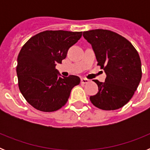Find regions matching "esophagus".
<instances>
[{
    "label": "esophagus",
    "instance_id": "esophagus-1",
    "mask_svg": "<svg viewBox=\"0 0 150 150\" xmlns=\"http://www.w3.org/2000/svg\"><path fill=\"white\" fill-rule=\"evenodd\" d=\"M88 82H89V80H88V79H86V78H82L81 79L82 84H86V83H88Z\"/></svg>",
    "mask_w": 150,
    "mask_h": 150
}]
</instances>
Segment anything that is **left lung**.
I'll list each match as a JSON object with an SVG mask.
<instances>
[{"instance_id":"8db88e82","label":"left lung","mask_w":150,"mask_h":150,"mask_svg":"<svg viewBox=\"0 0 150 150\" xmlns=\"http://www.w3.org/2000/svg\"><path fill=\"white\" fill-rule=\"evenodd\" d=\"M83 37L91 45L98 65L107 75L104 83L95 80L99 91L90 96V100L104 110L120 109L131 100L141 79L138 52L128 40L111 30H88Z\"/></svg>"}]
</instances>
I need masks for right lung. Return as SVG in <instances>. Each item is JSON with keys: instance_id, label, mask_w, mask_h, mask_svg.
<instances>
[{"instance_id": "right-lung-1", "label": "right lung", "mask_w": 150, "mask_h": 150, "mask_svg": "<svg viewBox=\"0 0 150 150\" xmlns=\"http://www.w3.org/2000/svg\"><path fill=\"white\" fill-rule=\"evenodd\" d=\"M82 37V31L45 30L30 38L17 59L18 88L28 103L38 110L53 112L67 103L79 76H61L56 64L67 56L69 48Z\"/></svg>"}]
</instances>
